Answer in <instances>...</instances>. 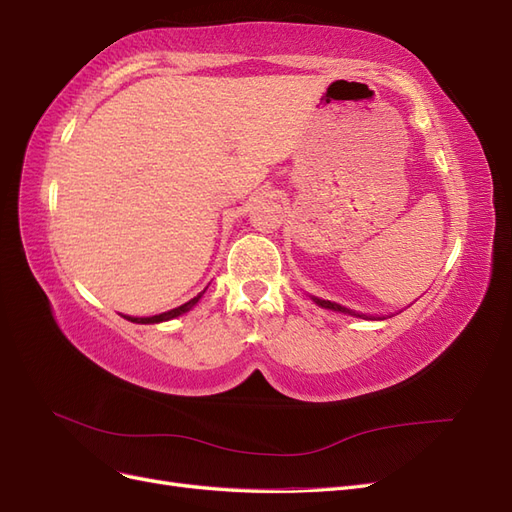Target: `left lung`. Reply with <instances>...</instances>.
Here are the masks:
<instances>
[{"mask_svg":"<svg viewBox=\"0 0 512 512\" xmlns=\"http://www.w3.org/2000/svg\"><path fill=\"white\" fill-rule=\"evenodd\" d=\"M320 307H327V309H335V312H346V314H352L350 309H346V307H342V305H337V303H331V301H322V299H314ZM354 316H359V314H354Z\"/></svg>","mask_w":512,"mask_h":512,"instance_id":"obj_1","label":"left lung"}]
</instances>
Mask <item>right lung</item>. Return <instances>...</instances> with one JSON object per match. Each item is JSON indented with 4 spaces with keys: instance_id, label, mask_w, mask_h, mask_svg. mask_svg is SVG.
<instances>
[{
    "instance_id": "add662e5",
    "label": "right lung",
    "mask_w": 512,
    "mask_h": 512,
    "mask_svg": "<svg viewBox=\"0 0 512 512\" xmlns=\"http://www.w3.org/2000/svg\"><path fill=\"white\" fill-rule=\"evenodd\" d=\"M200 297H203V292L196 294V297H194L192 301L183 303V305H179V307H175V309H170V312H164V314H160V316H151V318H130V316H123V318H128V320H132V322H138V324H149V322H164V320L177 318V316H181V314L188 312V309H192V307L198 303V299H200Z\"/></svg>"
}]
</instances>
